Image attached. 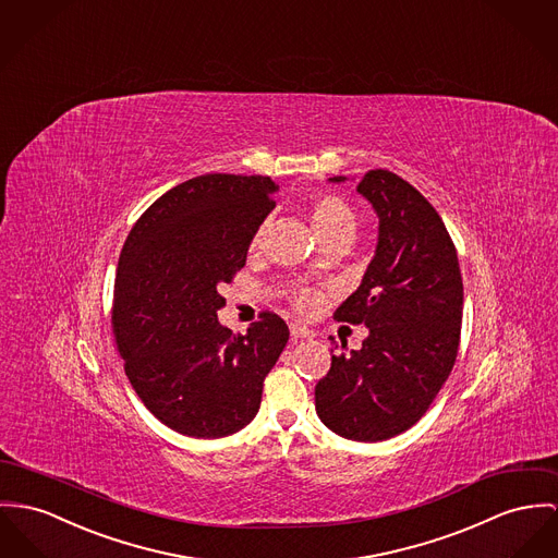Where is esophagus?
Masks as SVG:
<instances>
[{"label":"esophagus","mask_w":558,"mask_h":558,"mask_svg":"<svg viewBox=\"0 0 558 558\" xmlns=\"http://www.w3.org/2000/svg\"><path fill=\"white\" fill-rule=\"evenodd\" d=\"M291 336H293L295 340H310V338H314V331L307 329V327H303L300 323H293V325H291Z\"/></svg>","instance_id":"esophagus-1"}]
</instances>
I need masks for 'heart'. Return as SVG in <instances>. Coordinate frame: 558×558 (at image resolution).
<instances>
[{
	"instance_id": "1",
	"label": "heart",
	"mask_w": 558,
	"mask_h": 558,
	"mask_svg": "<svg viewBox=\"0 0 558 558\" xmlns=\"http://www.w3.org/2000/svg\"><path fill=\"white\" fill-rule=\"evenodd\" d=\"M310 218L323 240L338 238V235L352 238L356 222H359V216L354 213V208L336 193H316L310 199ZM269 227H271V220L265 218L255 229V233L251 238V253H258L265 246ZM291 303L295 310H300L303 314H310L318 307L320 293L314 289H298L291 293Z\"/></svg>"
}]
</instances>
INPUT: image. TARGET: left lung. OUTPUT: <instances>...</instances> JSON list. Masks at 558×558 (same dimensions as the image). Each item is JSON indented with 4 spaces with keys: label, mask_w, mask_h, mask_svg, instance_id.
<instances>
[{
    "label": "left lung",
    "mask_w": 558,
    "mask_h": 558,
    "mask_svg": "<svg viewBox=\"0 0 558 558\" xmlns=\"http://www.w3.org/2000/svg\"><path fill=\"white\" fill-rule=\"evenodd\" d=\"M356 191L380 218L378 248L361 287L333 316L365 325L369 336L350 352L333 342L340 352L314 395L316 414L333 433L383 441L425 416L454 367L463 278L444 220L410 182L369 170Z\"/></svg>",
    "instance_id": "8db88e82"
}]
</instances>
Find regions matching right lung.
Instances as JSON below:
<instances>
[{
  "instance_id": "1",
  "label": "right lung",
  "mask_w": 558,
  "mask_h": 558,
  "mask_svg": "<svg viewBox=\"0 0 558 558\" xmlns=\"http://www.w3.org/2000/svg\"><path fill=\"white\" fill-rule=\"evenodd\" d=\"M269 175L206 173L161 195L129 231L119 258L112 333L142 403L170 429L216 439L244 429L263 380L289 342L265 310L246 336L218 323L222 284L276 208Z\"/></svg>"
}]
</instances>
